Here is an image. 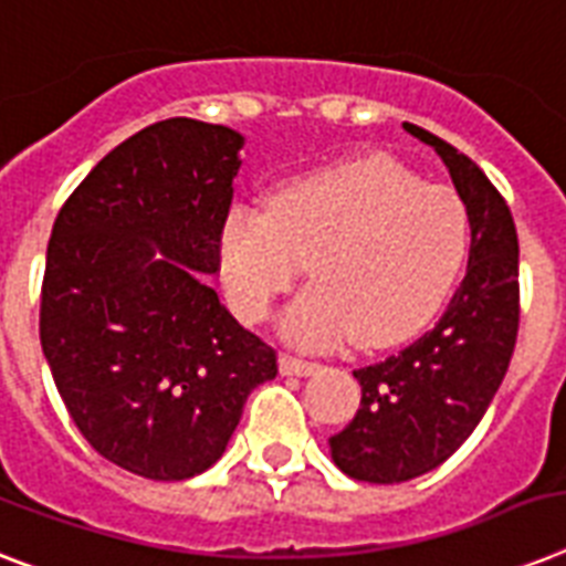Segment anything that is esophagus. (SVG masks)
Masks as SVG:
<instances>
[{"mask_svg":"<svg viewBox=\"0 0 566 566\" xmlns=\"http://www.w3.org/2000/svg\"><path fill=\"white\" fill-rule=\"evenodd\" d=\"M279 366H282V375H314V371L319 369V363L302 360V357L293 355H282Z\"/></svg>","mask_w":566,"mask_h":566,"instance_id":"esophagus-1","label":"esophagus"}]
</instances>
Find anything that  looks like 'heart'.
Returning a JSON list of instances; mask_svg holds the SVG:
<instances>
[{
	"instance_id": "1",
	"label": "heart",
	"mask_w": 566,
	"mask_h": 566,
	"mask_svg": "<svg viewBox=\"0 0 566 566\" xmlns=\"http://www.w3.org/2000/svg\"><path fill=\"white\" fill-rule=\"evenodd\" d=\"M468 250L457 191L421 182L389 156L334 165L282 186L268 209H235L220 235V275L243 323L268 319L311 268L284 314L298 346L355 337L389 346L436 314Z\"/></svg>"
}]
</instances>
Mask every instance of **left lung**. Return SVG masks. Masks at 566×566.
<instances>
[{
	"instance_id": "left-lung-1",
	"label": "left lung",
	"mask_w": 566,
	"mask_h": 566,
	"mask_svg": "<svg viewBox=\"0 0 566 566\" xmlns=\"http://www.w3.org/2000/svg\"><path fill=\"white\" fill-rule=\"evenodd\" d=\"M407 133L448 165L471 223V252L442 319L398 355L355 371L360 410L328 439L343 474L380 485L433 471L474 433L506 378L521 323V247L506 200L453 145L416 124Z\"/></svg>"
}]
</instances>
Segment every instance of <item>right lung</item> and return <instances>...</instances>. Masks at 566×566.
I'll use <instances>...</instances> for the list:
<instances>
[{
    "label": "right lung",
    "mask_w": 566,
    "mask_h": 566,
    "mask_svg": "<svg viewBox=\"0 0 566 566\" xmlns=\"http://www.w3.org/2000/svg\"><path fill=\"white\" fill-rule=\"evenodd\" d=\"M241 148L223 124H150L86 174L49 238L40 343L60 398L101 457L148 480L214 465L279 371L206 279Z\"/></svg>",
    "instance_id": "1"
}]
</instances>
